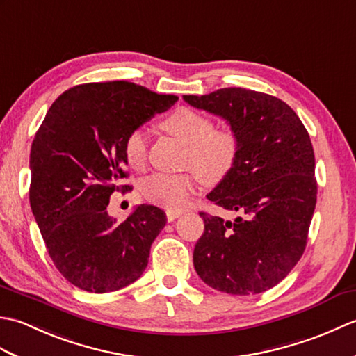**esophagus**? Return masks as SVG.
Segmentation results:
<instances>
[{
	"mask_svg": "<svg viewBox=\"0 0 356 356\" xmlns=\"http://www.w3.org/2000/svg\"><path fill=\"white\" fill-rule=\"evenodd\" d=\"M180 216H182V213H180V211H174V209L166 211V220H168V222H174Z\"/></svg>",
	"mask_w": 356,
	"mask_h": 356,
	"instance_id": "1",
	"label": "esophagus"
}]
</instances>
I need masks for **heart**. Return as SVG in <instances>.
<instances>
[{
	"label": "heart",
	"instance_id": "heart-1",
	"mask_svg": "<svg viewBox=\"0 0 356 356\" xmlns=\"http://www.w3.org/2000/svg\"><path fill=\"white\" fill-rule=\"evenodd\" d=\"M161 127L186 145L182 174H151L142 182L145 200L168 209H182L197 186L199 177L208 185L223 180L237 162L240 139L231 128H214L213 119L203 113L179 107L166 116ZM124 156L133 168H143L147 162V136L134 130L125 138Z\"/></svg>",
	"mask_w": 356,
	"mask_h": 356
}]
</instances>
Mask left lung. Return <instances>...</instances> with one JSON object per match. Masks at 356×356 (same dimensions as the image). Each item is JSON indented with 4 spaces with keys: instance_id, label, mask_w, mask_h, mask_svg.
<instances>
[{
    "instance_id": "8db88e82",
    "label": "left lung",
    "mask_w": 356,
    "mask_h": 356,
    "mask_svg": "<svg viewBox=\"0 0 356 356\" xmlns=\"http://www.w3.org/2000/svg\"><path fill=\"white\" fill-rule=\"evenodd\" d=\"M223 118L240 139L237 162L207 197L236 211L234 220L200 213L205 231L194 248L195 272L232 295L270 289L305 252L316 203L315 156L295 111L275 96L240 87L184 96Z\"/></svg>"
}]
</instances>
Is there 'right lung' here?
Listing matches in <instances>:
<instances>
[{"label":"right lung","instance_id":"obj_1","mask_svg":"<svg viewBox=\"0 0 356 356\" xmlns=\"http://www.w3.org/2000/svg\"><path fill=\"white\" fill-rule=\"evenodd\" d=\"M177 99L127 81L81 84L51 104L36 131L30 207L50 259L79 289L119 291L145 270L165 213L140 205L118 225L107 207L128 176L125 138Z\"/></svg>","mask_w":356,"mask_h":356}]
</instances>
